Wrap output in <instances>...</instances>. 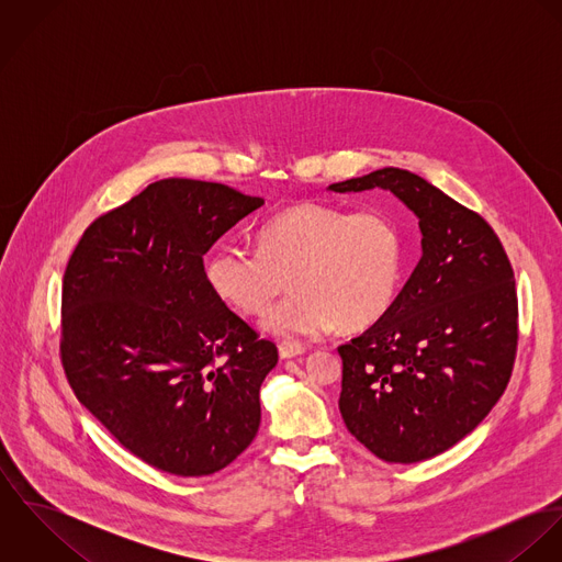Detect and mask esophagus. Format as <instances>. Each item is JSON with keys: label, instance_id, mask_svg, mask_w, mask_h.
I'll list each match as a JSON object with an SVG mask.
<instances>
[{"label": "esophagus", "instance_id": "obj_1", "mask_svg": "<svg viewBox=\"0 0 562 562\" xmlns=\"http://www.w3.org/2000/svg\"><path fill=\"white\" fill-rule=\"evenodd\" d=\"M305 346L303 344H299V341H281L279 344V355H281V359H292V357H301V355H305Z\"/></svg>", "mask_w": 562, "mask_h": 562}]
</instances>
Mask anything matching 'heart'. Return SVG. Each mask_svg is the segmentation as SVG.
<instances>
[{
  "label": "heart",
  "instance_id": "obj_1",
  "mask_svg": "<svg viewBox=\"0 0 562 562\" xmlns=\"http://www.w3.org/2000/svg\"><path fill=\"white\" fill-rule=\"evenodd\" d=\"M259 250L221 246L205 266L210 290L246 316H259L285 288L292 294L263 318L279 337H322L337 324L361 330L394 307L404 272L401 225L374 210L296 203L257 232Z\"/></svg>",
  "mask_w": 562,
  "mask_h": 562
}]
</instances>
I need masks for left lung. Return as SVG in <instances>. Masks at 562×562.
<instances>
[{"instance_id":"obj_1","label":"left lung","mask_w":562,"mask_h":562,"mask_svg":"<svg viewBox=\"0 0 562 562\" xmlns=\"http://www.w3.org/2000/svg\"><path fill=\"white\" fill-rule=\"evenodd\" d=\"M370 188L419 218L422 257L390 314L337 348L339 411L379 459L417 463L459 443L504 394L519 339L515 274L481 214L415 172L381 168L328 186Z\"/></svg>"}]
</instances>
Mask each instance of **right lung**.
<instances>
[{"instance_id":"add662e5","label":"right lung","mask_w":562,"mask_h":562,"mask_svg":"<svg viewBox=\"0 0 562 562\" xmlns=\"http://www.w3.org/2000/svg\"><path fill=\"white\" fill-rule=\"evenodd\" d=\"M261 205L225 183L161 179L92 221L67 263V381L161 472L214 474L257 435L279 352L210 290L203 255Z\"/></svg>"}]
</instances>
